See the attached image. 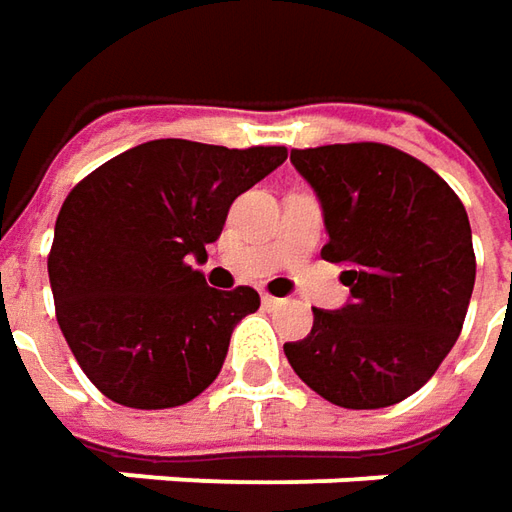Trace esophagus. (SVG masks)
<instances>
[{"label": "esophagus", "instance_id": "obj_1", "mask_svg": "<svg viewBox=\"0 0 512 512\" xmlns=\"http://www.w3.org/2000/svg\"><path fill=\"white\" fill-rule=\"evenodd\" d=\"M263 306H266V309H280V306H286V300L272 297V294H263Z\"/></svg>", "mask_w": 512, "mask_h": 512}]
</instances>
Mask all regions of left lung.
Segmentation results:
<instances>
[{"instance_id":"left-lung-1","label":"left lung","mask_w":512,"mask_h":512,"mask_svg":"<svg viewBox=\"0 0 512 512\" xmlns=\"http://www.w3.org/2000/svg\"><path fill=\"white\" fill-rule=\"evenodd\" d=\"M326 215L323 260L345 266L351 303L314 309L311 334L286 343L294 374L354 411L416 394L448 357L476 280L459 195L428 164L377 144L291 150Z\"/></svg>"}]
</instances>
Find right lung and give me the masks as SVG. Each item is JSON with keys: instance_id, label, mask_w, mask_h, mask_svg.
Masks as SVG:
<instances>
[{"instance_id": "obj_1", "label": "right lung", "mask_w": 512, "mask_h": 512, "mask_svg": "<svg viewBox=\"0 0 512 512\" xmlns=\"http://www.w3.org/2000/svg\"><path fill=\"white\" fill-rule=\"evenodd\" d=\"M286 155L158 138L70 189L47 274L64 340L104 397L158 411L215 382L232 328L260 309V294L209 289L189 257L206 255L232 201Z\"/></svg>"}]
</instances>
